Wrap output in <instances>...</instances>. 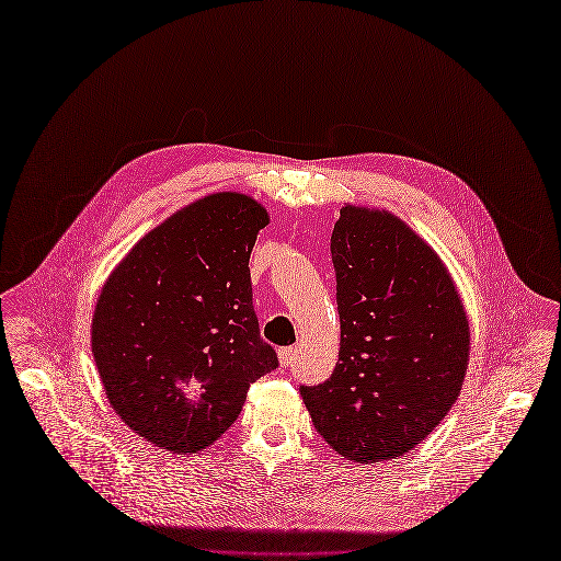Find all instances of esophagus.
<instances>
[{
	"mask_svg": "<svg viewBox=\"0 0 561 561\" xmlns=\"http://www.w3.org/2000/svg\"><path fill=\"white\" fill-rule=\"evenodd\" d=\"M278 359L283 366H291L294 359H296V348L294 346H283L278 348Z\"/></svg>",
	"mask_w": 561,
	"mask_h": 561,
	"instance_id": "esophagus-1",
	"label": "esophagus"
}]
</instances>
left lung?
Instances as JSON below:
<instances>
[{"label":"left lung","instance_id":"left-lung-1","mask_svg":"<svg viewBox=\"0 0 561 561\" xmlns=\"http://www.w3.org/2000/svg\"><path fill=\"white\" fill-rule=\"evenodd\" d=\"M331 261L340 355L331 377L300 394L337 454L388 460L454 405L469 357L467 316L434 250L388 213L344 206Z\"/></svg>","mask_w":561,"mask_h":561}]
</instances>
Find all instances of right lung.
Wrapping results in <instances>:
<instances>
[{
  "mask_svg": "<svg viewBox=\"0 0 561 561\" xmlns=\"http://www.w3.org/2000/svg\"><path fill=\"white\" fill-rule=\"evenodd\" d=\"M267 213L239 193L204 197L151 230L112 272L92 353L112 408L169 451H199L278 366L252 305L250 254Z\"/></svg>",
  "mask_w": 561,
  "mask_h": 561,
  "instance_id": "add662e5",
  "label": "right lung"
}]
</instances>
